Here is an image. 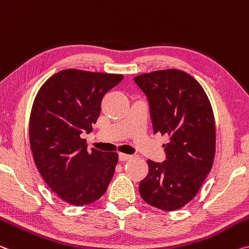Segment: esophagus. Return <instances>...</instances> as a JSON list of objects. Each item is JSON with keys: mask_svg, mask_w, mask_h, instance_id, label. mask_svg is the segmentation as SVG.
Listing matches in <instances>:
<instances>
[{"mask_svg": "<svg viewBox=\"0 0 249 249\" xmlns=\"http://www.w3.org/2000/svg\"><path fill=\"white\" fill-rule=\"evenodd\" d=\"M118 159H120L121 161H124V160H128L132 159L131 155H128V154H124V153H120L118 154Z\"/></svg>", "mask_w": 249, "mask_h": 249, "instance_id": "1", "label": "esophagus"}]
</instances>
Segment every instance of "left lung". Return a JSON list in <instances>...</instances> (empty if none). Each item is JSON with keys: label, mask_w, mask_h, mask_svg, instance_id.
<instances>
[{"label": "left lung", "mask_w": 249, "mask_h": 249, "mask_svg": "<svg viewBox=\"0 0 249 249\" xmlns=\"http://www.w3.org/2000/svg\"><path fill=\"white\" fill-rule=\"evenodd\" d=\"M149 104L154 134L167 135L163 163L147 160L140 194L159 210L176 211L194 198L211 172L216 129L202 85L180 70L154 71L134 77Z\"/></svg>", "instance_id": "1"}]
</instances>
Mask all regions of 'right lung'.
<instances>
[{"label": "right lung", "mask_w": 249, "mask_h": 249, "mask_svg": "<svg viewBox=\"0 0 249 249\" xmlns=\"http://www.w3.org/2000/svg\"><path fill=\"white\" fill-rule=\"evenodd\" d=\"M122 74L69 69L51 76L35 96L30 116V145L35 165L49 187L64 202L83 206L104 195L118 155L92 148L82 133L92 132L103 96Z\"/></svg>", "instance_id": "right-lung-1"}]
</instances>
